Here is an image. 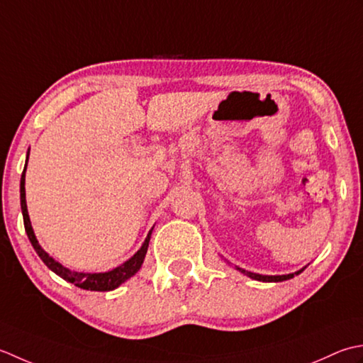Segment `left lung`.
<instances>
[{"label": "left lung", "instance_id": "left-lung-1", "mask_svg": "<svg viewBox=\"0 0 363 363\" xmlns=\"http://www.w3.org/2000/svg\"><path fill=\"white\" fill-rule=\"evenodd\" d=\"M235 268L238 269L240 272H242L244 276H247V277L254 279V280H258V282H284V280L293 279L294 276L301 274V272L306 269V268H302V269H299V271L291 272V274H284V276H263V274H257V272H250V271H246V269H242V268H238V266H235Z\"/></svg>", "mask_w": 363, "mask_h": 363}]
</instances>
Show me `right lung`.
<instances>
[{
	"mask_svg": "<svg viewBox=\"0 0 363 363\" xmlns=\"http://www.w3.org/2000/svg\"><path fill=\"white\" fill-rule=\"evenodd\" d=\"M28 160H29V150L26 155V164L23 169V174H21V180H20V205H21V214H23V223H25V230L29 241H31L34 250L37 255L40 257V260L45 263L48 268L57 274L59 277H62L67 282L77 285L83 290H91V291H111L116 290L117 286H121L123 282H127L130 277H133L136 272L140 269V266L144 263V258L147 254V249H149V241L152 236V230L147 233L145 241L143 242V246L138 250V252L128 258L127 262L122 263L117 268L106 271V272H79V271H72L69 268H65L59 262H56L53 257H50L48 252L42 249V246L37 241L31 220H29V214H28V206H26V192H25V174H26V166H28Z\"/></svg>",
	"mask_w": 363,
	"mask_h": 363,
	"instance_id": "1",
	"label": "right lung"
}]
</instances>
